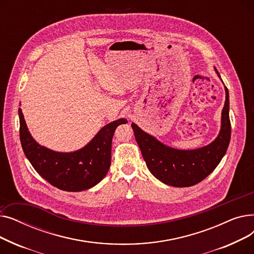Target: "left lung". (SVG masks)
<instances>
[{"label":"left lung","mask_w":254,"mask_h":254,"mask_svg":"<svg viewBox=\"0 0 254 254\" xmlns=\"http://www.w3.org/2000/svg\"><path fill=\"white\" fill-rule=\"evenodd\" d=\"M214 70L220 78L217 69ZM224 89L225 102L219 134L204 147L191 150L172 148L145 132L136 124H131L146 166L156 179L175 188H189L204 180L218 166L231 140L230 97L226 86Z\"/></svg>","instance_id":"8db88e82"}]
</instances>
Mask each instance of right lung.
Wrapping results in <instances>:
<instances>
[{"instance_id": "obj_1", "label": "right lung", "mask_w": 254, "mask_h": 254, "mask_svg": "<svg viewBox=\"0 0 254 254\" xmlns=\"http://www.w3.org/2000/svg\"><path fill=\"white\" fill-rule=\"evenodd\" d=\"M19 136L23 152L38 174L51 185L65 191H82L97 185L111 164V145L116 127L127 120L120 118L103 127L81 149L58 152L35 141L26 127L21 109Z\"/></svg>"}]
</instances>
